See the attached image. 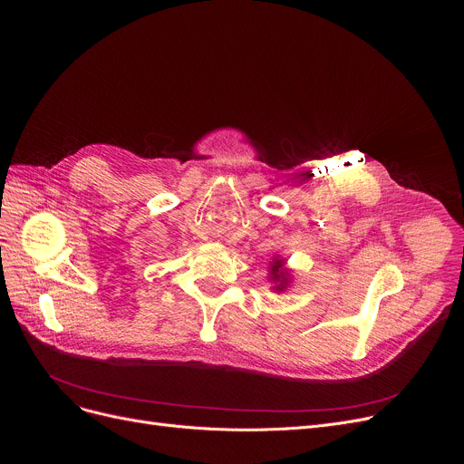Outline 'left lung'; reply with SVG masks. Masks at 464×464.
I'll use <instances>...</instances> for the list:
<instances>
[{"mask_svg": "<svg viewBox=\"0 0 464 464\" xmlns=\"http://www.w3.org/2000/svg\"><path fill=\"white\" fill-rule=\"evenodd\" d=\"M283 266H285L283 260H276L272 264V279L276 283V290H279V292H283L285 286L288 285V272Z\"/></svg>", "mask_w": 464, "mask_h": 464, "instance_id": "left-lung-1", "label": "left lung"}]
</instances>
